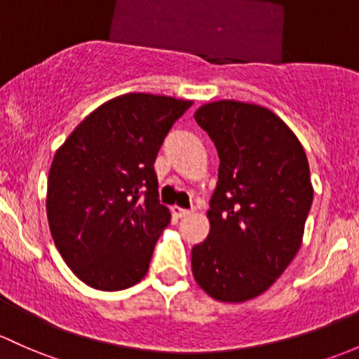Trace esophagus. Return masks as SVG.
<instances>
[{
    "label": "esophagus",
    "instance_id": "1",
    "mask_svg": "<svg viewBox=\"0 0 359 359\" xmlns=\"http://www.w3.org/2000/svg\"><path fill=\"white\" fill-rule=\"evenodd\" d=\"M172 211H173V215H177L179 218H186V217H191V215H192V210L180 208V206H173Z\"/></svg>",
    "mask_w": 359,
    "mask_h": 359
}]
</instances>
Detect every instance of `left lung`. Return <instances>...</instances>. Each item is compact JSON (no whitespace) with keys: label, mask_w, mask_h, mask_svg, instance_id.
Segmentation results:
<instances>
[{"label":"left lung","mask_w":359,"mask_h":359,"mask_svg":"<svg viewBox=\"0 0 359 359\" xmlns=\"http://www.w3.org/2000/svg\"><path fill=\"white\" fill-rule=\"evenodd\" d=\"M194 120L220 158L206 213L210 233L191 252L194 280L213 299L244 303L284 273L303 243L313 203L306 153L269 108L206 103Z\"/></svg>","instance_id":"left-lung-1"}]
</instances>
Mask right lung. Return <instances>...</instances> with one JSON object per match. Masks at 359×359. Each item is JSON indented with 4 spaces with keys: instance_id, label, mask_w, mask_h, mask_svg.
<instances>
[{
    "instance_id": "obj_1",
    "label": "right lung",
    "mask_w": 359,
    "mask_h": 359,
    "mask_svg": "<svg viewBox=\"0 0 359 359\" xmlns=\"http://www.w3.org/2000/svg\"><path fill=\"white\" fill-rule=\"evenodd\" d=\"M192 101L129 93L90 111L56 149L46 213L55 246L89 287L122 290L144 278L170 224L153 163Z\"/></svg>"
}]
</instances>
